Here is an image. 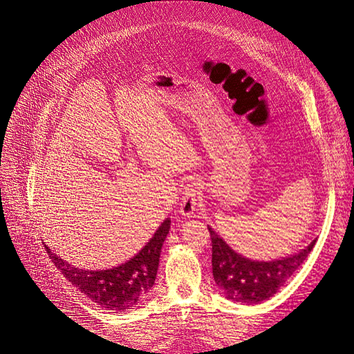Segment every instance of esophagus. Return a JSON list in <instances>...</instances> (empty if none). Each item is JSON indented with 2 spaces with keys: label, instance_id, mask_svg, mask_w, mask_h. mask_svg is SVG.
<instances>
[{
  "label": "esophagus",
  "instance_id": "34e87169",
  "mask_svg": "<svg viewBox=\"0 0 354 354\" xmlns=\"http://www.w3.org/2000/svg\"><path fill=\"white\" fill-rule=\"evenodd\" d=\"M201 185L196 180L190 181V183L185 187L183 198H181V205H180V214L183 217H194V214L198 211V195H199V187Z\"/></svg>",
  "mask_w": 354,
  "mask_h": 354
}]
</instances>
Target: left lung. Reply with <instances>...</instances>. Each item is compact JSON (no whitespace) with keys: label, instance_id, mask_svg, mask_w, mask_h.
I'll use <instances>...</instances> for the list:
<instances>
[{"label":"left lung","instance_id":"8db88e82","mask_svg":"<svg viewBox=\"0 0 354 354\" xmlns=\"http://www.w3.org/2000/svg\"><path fill=\"white\" fill-rule=\"evenodd\" d=\"M212 242V276L227 299L257 304L273 297L313 250L316 239L304 250L281 260L257 261L234 252L209 226Z\"/></svg>","mask_w":354,"mask_h":354}]
</instances>
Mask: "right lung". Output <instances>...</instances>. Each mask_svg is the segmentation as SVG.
Wrapping results in <instances>:
<instances>
[{
	"mask_svg": "<svg viewBox=\"0 0 354 354\" xmlns=\"http://www.w3.org/2000/svg\"><path fill=\"white\" fill-rule=\"evenodd\" d=\"M169 224L171 220L165 218L142 251H138L131 260L106 270H84L72 267L66 260H62L59 255L51 252L46 243L44 246L50 260L75 288H78V291L104 308L124 312L140 303V299L152 289Z\"/></svg>",
	"mask_w": 354,
	"mask_h": 354,
	"instance_id": "add662e5",
	"label": "right lung"
}]
</instances>
